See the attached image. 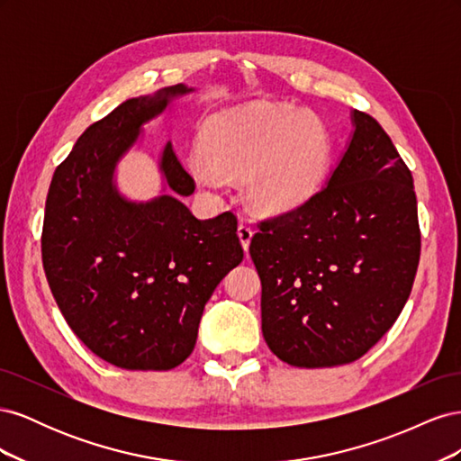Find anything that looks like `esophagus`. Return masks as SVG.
Listing matches in <instances>:
<instances>
[{"label":"esophagus","mask_w":461,"mask_h":461,"mask_svg":"<svg viewBox=\"0 0 461 461\" xmlns=\"http://www.w3.org/2000/svg\"><path fill=\"white\" fill-rule=\"evenodd\" d=\"M236 234H239L240 244H242V248H244L246 252H248V248H249V240H252L254 230L249 229V227L246 225V222H240V225H239V230H236Z\"/></svg>","instance_id":"obj_1"}]
</instances>
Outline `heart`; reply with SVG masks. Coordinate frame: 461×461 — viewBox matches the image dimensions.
I'll list each match as a JSON object with an SVG mask.
<instances>
[{"mask_svg":"<svg viewBox=\"0 0 461 461\" xmlns=\"http://www.w3.org/2000/svg\"><path fill=\"white\" fill-rule=\"evenodd\" d=\"M329 158L330 136L321 117L290 104L249 102L203 121L188 171L209 192L242 176L244 198L256 212L285 215L315 196Z\"/></svg>","mask_w":461,"mask_h":461,"instance_id":"b5f03b06","label":"heart"}]
</instances>
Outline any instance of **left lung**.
<instances>
[{"instance_id":"8db88e82","label":"left lung","mask_w":461,"mask_h":461,"mask_svg":"<svg viewBox=\"0 0 461 461\" xmlns=\"http://www.w3.org/2000/svg\"><path fill=\"white\" fill-rule=\"evenodd\" d=\"M352 134L325 186L265 221L249 244L261 278V330L294 367L364 356L394 325L420 263L413 176L393 140L352 109Z\"/></svg>"}]
</instances>
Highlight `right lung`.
<instances>
[{
	"instance_id": "1",
	"label": "right lung",
	"mask_w": 461,
	"mask_h": 461,
	"mask_svg": "<svg viewBox=\"0 0 461 461\" xmlns=\"http://www.w3.org/2000/svg\"><path fill=\"white\" fill-rule=\"evenodd\" d=\"M194 92L175 85L122 102L80 134L50 185L41 259L53 298L77 337L121 369L183 364L207 300L244 258L232 213L196 219L180 202L194 180L171 142L158 159L159 196L131 200L117 185L144 124Z\"/></svg>"
}]
</instances>
